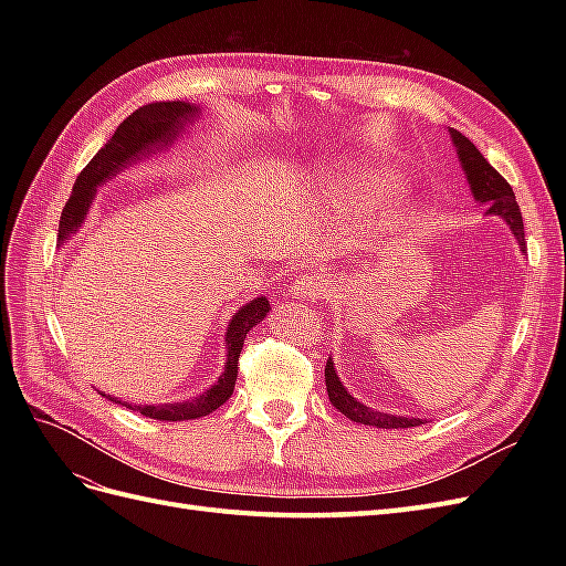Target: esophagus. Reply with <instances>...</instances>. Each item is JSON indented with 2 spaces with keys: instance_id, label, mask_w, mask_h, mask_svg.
<instances>
[{
  "instance_id": "obj_1",
  "label": "esophagus",
  "mask_w": 566,
  "mask_h": 566,
  "mask_svg": "<svg viewBox=\"0 0 566 566\" xmlns=\"http://www.w3.org/2000/svg\"><path fill=\"white\" fill-rule=\"evenodd\" d=\"M328 287H331V283H328V279L323 276V273L310 271V273H304V276H300L297 281L290 283L287 295L293 297V300L314 302V300H318Z\"/></svg>"
}]
</instances>
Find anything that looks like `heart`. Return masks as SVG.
I'll use <instances>...</instances> for the list:
<instances>
[{"label": "heart", "instance_id": "obj_1", "mask_svg": "<svg viewBox=\"0 0 566 566\" xmlns=\"http://www.w3.org/2000/svg\"><path fill=\"white\" fill-rule=\"evenodd\" d=\"M318 186L325 196L337 202H352L364 196L358 205V221H361V229L378 241L403 235L413 227L418 214L413 193L403 184L394 181L391 169L368 160L339 158L325 163Z\"/></svg>", "mask_w": 566, "mask_h": 566}]
</instances>
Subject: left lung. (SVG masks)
<instances>
[{
    "instance_id": "obj_1",
    "label": "left lung",
    "mask_w": 566,
    "mask_h": 566,
    "mask_svg": "<svg viewBox=\"0 0 566 566\" xmlns=\"http://www.w3.org/2000/svg\"><path fill=\"white\" fill-rule=\"evenodd\" d=\"M449 134H451V142L455 146L460 167H462V172H465V179L470 184V191H472L474 200L479 205H486L489 208L486 214L501 217L510 227L512 235H515V241L520 243V250L526 252L524 221H522V212H520V205L515 200V193H512V186L499 172H495V169L486 163V158L476 150V146L468 139V136H462L453 127H449ZM325 387H328L331 403L339 410L342 416H347L354 422L380 427V430H406V427H418L424 422L422 418L380 413V410H373L366 403L358 401L356 397H352L347 387L339 380L333 358H328V364H325Z\"/></svg>"
}]
</instances>
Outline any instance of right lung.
<instances>
[{"label": "right lung", "mask_w": 566, "mask_h": 566, "mask_svg": "<svg viewBox=\"0 0 566 566\" xmlns=\"http://www.w3.org/2000/svg\"><path fill=\"white\" fill-rule=\"evenodd\" d=\"M200 113H202L200 106L186 104V101H156V104H148V106H142L139 111H134L125 123H119V127L106 142V146L96 153V156L90 160V165L84 167L80 177L75 179L73 196L67 198L61 214L59 248L71 241L84 224V219H87L92 202L96 198V188L101 184L111 181L113 177L123 172V169L136 165L139 160L150 158L153 153H163L169 146H175V142L181 139V136L188 132V127H193L198 123ZM269 310L271 306L266 297H254L231 316L227 335H224V347H227L224 373H221L219 380L210 389H205L200 397L177 401V403H163V406H132L127 401L123 403L117 397H111L106 391L101 394H104L106 399L123 403L129 410H136V413L153 420L177 422V420H196L202 416H210L212 410H217L221 403H227L233 394L235 378H238V356H241L243 342L254 325L264 321Z\"/></svg>", "instance_id": "add662e5"}]
</instances>
